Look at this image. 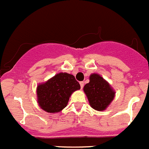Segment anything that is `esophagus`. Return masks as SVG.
I'll return each instance as SVG.
<instances>
[{
    "label": "esophagus",
    "instance_id": "obj_1",
    "mask_svg": "<svg viewBox=\"0 0 149 149\" xmlns=\"http://www.w3.org/2000/svg\"><path fill=\"white\" fill-rule=\"evenodd\" d=\"M80 84H81V89H83V87H84V81H81V82H80Z\"/></svg>",
    "mask_w": 149,
    "mask_h": 149
}]
</instances>
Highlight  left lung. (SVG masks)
<instances>
[{"label": "left lung", "instance_id": "8db88e82", "mask_svg": "<svg viewBox=\"0 0 149 149\" xmlns=\"http://www.w3.org/2000/svg\"><path fill=\"white\" fill-rule=\"evenodd\" d=\"M84 90L90 106L98 111L104 110L115 95V92L110 84L98 74H91L89 83L84 86Z\"/></svg>", "mask_w": 149, "mask_h": 149}]
</instances>
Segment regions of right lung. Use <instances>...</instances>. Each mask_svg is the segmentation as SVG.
<instances>
[{"instance_id": "1", "label": "right lung", "mask_w": 149, "mask_h": 149, "mask_svg": "<svg viewBox=\"0 0 149 149\" xmlns=\"http://www.w3.org/2000/svg\"><path fill=\"white\" fill-rule=\"evenodd\" d=\"M81 89L72 74L59 73L37 86L38 103L48 113H58L66 107L72 93Z\"/></svg>"}]
</instances>
